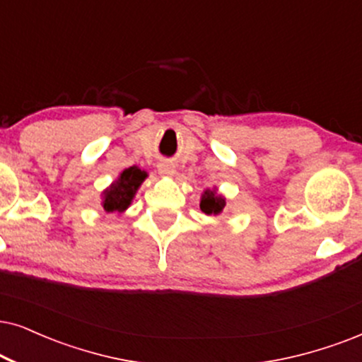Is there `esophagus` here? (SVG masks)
<instances>
[{
  "mask_svg": "<svg viewBox=\"0 0 362 362\" xmlns=\"http://www.w3.org/2000/svg\"><path fill=\"white\" fill-rule=\"evenodd\" d=\"M157 168H158L160 175H163V177H172L173 173H175V165H173L172 162H160Z\"/></svg>",
  "mask_w": 362,
  "mask_h": 362,
  "instance_id": "1",
  "label": "esophagus"
}]
</instances>
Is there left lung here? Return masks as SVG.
I'll use <instances>...</instances> for the list:
<instances>
[{"label":"left lung","instance_id":"left-lung-1","mask_svg":"<svg viewBox=\"0 0 362 362\" xmlns=\"http://www.w3.org/2000/svg\"><path fill=\"white\" fill-rule=\"evenodd\" d=\"M226 207V197L217 194L215 189H207L200 199V210L207 215H218Z\"/></svg>","mask_w":362,"mask_h":362}]
</instances>
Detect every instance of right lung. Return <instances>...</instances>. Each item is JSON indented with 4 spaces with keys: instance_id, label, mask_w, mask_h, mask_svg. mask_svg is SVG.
I'll use <instances>...</instances> for the list:
<instances>
[{
    "instance_id": "obj_1",
    "label": "right lung",
    "mask_w": 362,
    "mask_h": 362,
    "mask_svg": "<svg viewBox=\"0 0 362 362\" xmlns=\"http://www.w3.org/2000/svg\"><path fill=\"white\" fill-rule=\"evenodd\" d=\"M147 178V172L141 170L136 165L128 167L123 170L115 182L102 192L103 210L107 214L125 212L130 207L132 200L141 185V182Z\"/></svg>"
}]
</instances>
